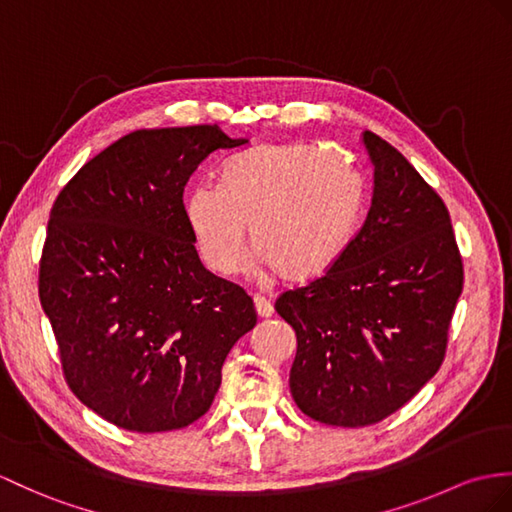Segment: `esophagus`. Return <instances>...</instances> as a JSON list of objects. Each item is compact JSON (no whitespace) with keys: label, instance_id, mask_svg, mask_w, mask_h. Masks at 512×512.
<instances>
[{"label":"esophagus","instance_id":"34e87169","mask_svg":"<svg viewBox=\"0 0 512 512\" xmlns=\"http://www.w3.org/2000/svg\"><path fill=\"white\" fill-rule=\"evenodd\" d=\"M254 308H256V313H258V317H263V319H267V317H271L273 315V306H271V302H267L265 297H254Z\"/></svg>","mask_w":512,"mask_h":512}]
</instances>
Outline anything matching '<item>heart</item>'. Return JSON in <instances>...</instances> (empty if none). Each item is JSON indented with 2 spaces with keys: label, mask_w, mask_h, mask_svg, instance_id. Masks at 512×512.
Wrapping results in <instances>:
<instances>
[{
  "label": "heart",
  "mask_w": 512,
  "mask_h": 512,
  "mask_svg": "<svg viewBox=\"0 0 512 512\" xmlns=\"http://www.w3.org/2000/svg\"><path fill=\"white\" fill-rule=\"evenodd\" d=\"M360 202L358 173L339 154L263 145L226 162L219 189L195 186L184 215L199 258L217 276L243 267L249 226L260 265L289 282H308L350 243Z\"/></svg>",
  "instance_id": "heart-1"
}]
</instances>
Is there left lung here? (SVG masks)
Returning <instances> with one entry per match:
<instances>
[{"mask_svg":"<svg viewBox=\"0 0 512 512\" xmlns=\"http://www.w3.org/2000/svg\"><path fill=\"white\" fill-rule=\"evenodd\" d=\"M360 139L373 169L363 228L321 278L276 302L297 336L295 404L343 428L393 415L439 371L463 293L443 199L378 134Z\"/></svg>","mask_w":512,"mask_h":512,"instance_id":"1","label":"left lung"}]
</instances>
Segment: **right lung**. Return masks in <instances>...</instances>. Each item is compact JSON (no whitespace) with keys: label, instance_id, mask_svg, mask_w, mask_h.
Returning a JSON list of instances; mask_svg holds the SVG:
<instances>
[{"label":"right lung","instance_id":"add662e5","mask_svg":"<svg viewBox=\"0 0 512 512\" xmlns=\"http://www.w3.org/2000/svg\"><path fill=\"white\" fill-rule=\"evenodd\" d=\"M245 143L217 126L132 132L86 162L49 215L39 295L62 369L123 430L202 417L256 326L252 297L199 260L182 199L199 162Z\"/></svg>","mask_w":512,"mask_h":512}]
</instances>
